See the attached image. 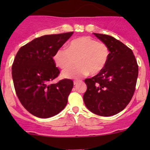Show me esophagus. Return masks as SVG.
I'll return each instance as SVG.
<instances>
[{"mask_svg":"<svg viewBox=\"0 0 150 150\" xmlns=\"http://www.w3.org/2000/svg\"><path fill=\"white\" fill-rule=\"evenodd\" d=\"M80 81H74V85H76V84H78V82H79Z\"/></svg>","mask_w":150,"mask_h":150,"instance_id":"34e87169","label":"esophagus"}]
</instances>
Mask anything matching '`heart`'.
Wrapping results in <instances>:
<instances>
[{
    "label": "heart",
    "instance_id": "heart-1",
    "mask_svg": "<svg viewBox=\"0 0 150 150\" xmlns=\"http://www.w3.org/2000/svg\"><path fill=\"white\" fill-rule=\"evenodd\" d=\"M110 58V49L105 43L88 36L73 39L67 48H59L54 53L53 60L58 67L66 69L75 64L78 65L62 72L65 78H79L88 75H96L104 69Z\"/></svg>",
    "mask_w": 150,
    "mask_h": 150
}]
</instances>
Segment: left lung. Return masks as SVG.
<instances>
[{
	"mask_svg": "<svg viewBox=\"0 0 150 150\" xmlns=\"http://www.w3.org/2000/svg\"><path fill=\"white\" fill-rule=\"evenodd\" d=\"M110 49V58L102 72L85 80L87 90L83 95L86 107L100 116L114 115L131 100L139 67L132 50L110 35L93 33Z\"/></svg>",
	"mask_w": 150,
	"mask_h": 150,
	"instance_id": "obj_1",
	"label": "left lung"
}]
</instances>
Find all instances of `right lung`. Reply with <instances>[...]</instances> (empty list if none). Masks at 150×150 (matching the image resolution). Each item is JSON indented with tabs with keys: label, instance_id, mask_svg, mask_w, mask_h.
Here are the masks:
<instances>
[{
	"label": "right lung",
	"instance_id": "right-lung-1",
	"mask_svg": "<svg viewBox=\"0 0 150 150\" xmlns=\"http://www.w3.org/2000/svg\"><path fill=\"white\" fill-rule=\"evenodd\" d=\"M72 34L38 38L21 47L15 57L11 69L16 93L23 107L36 117H53L66 107L73 81L64 79L51 83L60 72L53 57Z\"/></svg>",
	"mask_w": 150,
	"mask_h": 150
}]
</instances>
